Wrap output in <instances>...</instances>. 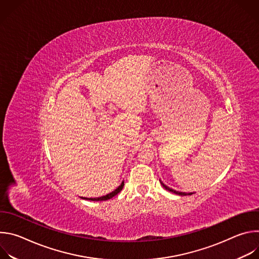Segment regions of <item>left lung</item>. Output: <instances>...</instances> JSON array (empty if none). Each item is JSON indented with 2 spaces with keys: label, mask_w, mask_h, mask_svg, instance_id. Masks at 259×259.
<instances>
[{
  "label": "left lung",
  "mask_w": 259,
  "mask_h": 259,
  "mask_svg": "<svg viewBox=\"0 0 259 259\" xmlns=\"http://www.w3.org/2000/svg\"><path fill=\"white\" fill-rule=\"evenodd\" d=\"M160 182H161L162 187H163L165 190H167V191H169V192H171V193H173V194H176V195H179V196H188V195H193V193H182V192H177V191H175V190H173V189H171V188L167 187L166 184H164V183H163V181H162L161 179H160Z\"/></svg>",
  "instance_id": "left-lung-1"
}]
</instances>
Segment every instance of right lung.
Returning a JSON list of instances; mask_svg holds the SVG:
<instances>
[{
  "mask_svg": "<svg viewBox=\"0 0 259 259\" xmlns=\"http://www.w3.org/2000/svg\"><path fill=\"white\" fill-rule=\"evenodd\" d=\"M123 187H124V181H122V183L120 184V186L115 191H113L112 193H109V194H107L105 196H102V197H99V198H83V197H81V198L83 200H89V201H106V200H109V199L114 198L115 196H117L122 191Z\"/></svg>",
  "mask_w": 259,
  "mask_h": 259,
  "instance_id": "add662e5",
  "label": "right lung"
}]
</instances>
